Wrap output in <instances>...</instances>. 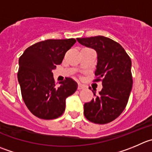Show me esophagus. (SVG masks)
Segmentation results:
<instances>
[{"mask_svg": "<svg viewBox=\"0 0 152 152\" xmlns=\"http://www.w3.org/2000/svg\"><path fill=\"white\" fill-rule=\"evenodd\" d=\"M85 88L84 85L81 84V83H78V86H77V89L80 90V89H83Z\"/></svg>", "mask_w": 152, "mask_h": 152, "instance_id": "1", "label": "esophagus"}]
</instances>
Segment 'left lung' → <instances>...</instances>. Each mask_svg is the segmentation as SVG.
Masks as SVG:
<instances>
[{
    "instance_id": "1",
    "label": "left lung",
    "mask_w": 152,
    "mask_h": 152,
    "mask_svg": "<svg viewBox=\"0 0 152 152\" xmlns=\"http://www.w3.org/2000/svg\"><path fill=\"white\" fill-rule=\"evenodd\" d=\"M82 45L97 53L95 75L102 78V90L90 102L84 104L85 117L96 124L112 122L125 110L132 89L131 60L121 45L107 37L98 36L77 38Z\"/></svg>"
}]
</instances>
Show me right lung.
<instances>
[{"label": "right lung", "instance_id": "1", "mask_svg": "<svg viewBox=\"0 0 152 152\" xmlns=\"http://www.w3.org/2000/svg\"><path fill=\"white\" fill-rule=\"evenodd\" d=\"M75 42V39H48L30 46L20 57L18 80L21 95L29 110L38 118L60 117L66 99L77 90V83L69 77L56 86L51 72Z\"/></svg>", "mask_w": 152, "mask_h": 152}]
</instances>
